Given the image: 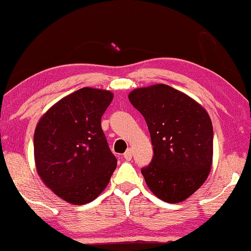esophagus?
Listing matches in <instances>:
<instances>
[{"instance_id": "esophagus-1", "label": "esophagus", "mask_w": 251, "mask_h": 251, "mask_svg": "<svg viewBox=\"0 0 251 251\" xmlns=\"http://www.w3.org/2000/svg\"><path fill=\"white\" fill-rule=\"evenodd\" d=\"M124 158H125L126 160H130V159H132V150L127 149L126 152L124 153Z\"/></svg>"}]
</instances>
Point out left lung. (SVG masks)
<instances>
[{
  "instance_id": "1",
  "label": "left lung",
  "mask_w": 251,
  "mask_h": 251,
  "mask_svg": "<svg viewBox=\"0 0 251 251\" xmlns=\"http://www.w3.org/2000/svg\"><path fill=\"white\" fill-rule=\"evenodd\" d=\"M149 128L152 160L141 169L149 189L166 202H181L206 181L213 161L209 115L188 95L165 84L128 95Z\"/></svg>"
}]
</instances>
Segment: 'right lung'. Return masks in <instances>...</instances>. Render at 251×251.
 <instances>
[{"label": "right lung", "mask_w": 251, "mask_h": 251, "mask_svg": "<svg viewBox=\"0 0 251 251\" xmlns=\"http://www.w3.org/2000/svg\"><path fill=\"white\" fill-rule=\"evenodd\" d=\"M112 99L109 91L84 87L56 102L36 126L37 173L67 202L93 201L117 166L101 128V118Z\"/></svg>", "instance_id": "add662e5"}]
</instances>
